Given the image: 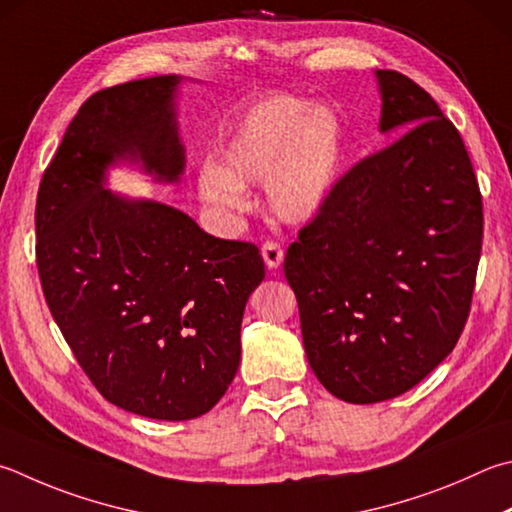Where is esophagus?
I'll return each instance as SVG.
<instances>
[{"mask_svg": "<svg viewBox=\"0 0 512 512\" xmlns=\"http://www.w3.org/2000/svg\"><path fill=\"white\" fill-rule=\"evenodd\" d=\"M262 255H264V262H266L268 268H277L284 259V250H282L280 244H277V241L268 239V241H264V246H262Z\"/></svg>", "mask_w": 512, "mask_h": 512, "instance_id": "esophagus-1", "label": "esophagus"}]
</instances>
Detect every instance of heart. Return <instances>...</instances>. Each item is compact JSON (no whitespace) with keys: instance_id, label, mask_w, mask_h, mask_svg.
I'll list each match as a JSON object with an SVG mask.
<instances>
[{"instance_id":"1","label":"heart","mask_w":512,"mask_h":512,"mask_svg":"<svg viewBox=\"0 0 512 512\" xmlns=\"http://www.w3.org/2000/svg\"><path fill=\"white\" fill-rule=\"evenodd\" d=\"M345 129L329 107L273 98L248 111L221 147V165L203 163L201 201L221 217L250 208L246 185L264 183L266 206L277 219H311L338 181Z\"/></svg>"}]
</instances>
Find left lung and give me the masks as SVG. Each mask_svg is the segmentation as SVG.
Returning <instances> with one entry per match:
<instances>
[{
	"label": "left lung",
	"mask_w": 512,
	"mask_h": 512,
	"mask_svg": "<svg viewBox=\"0 0 512 512\" xmlns=\"http://www.w3.org/2000/svg\"><path fill=\"white\" fill-rule=\"evenodd\" d=\"M376 78L380 132H406L340 176L284 259L313 374L358 405L405 394L454 349L483 239L459 129L403 73Z\"/></svg>",
	"instance_id": "1"
}]
</instances>
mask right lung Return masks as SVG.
Returning a JSON list of instances; mask_svg holds the SVG:
<instances>
[{
  "label": "right lung",
  "mask_w": 512,
  "mask_h": 512,
  "mask_svg": "<svg viewBox=\"0 0 512 512\" xmlns=\"http://www.w3.org/2000/svg\"><path fill=\"white\" fill-rule=\"evenodd\" d=\"M179 82L132 80L82 102L35 203L44 300L78 365L109 403L159 421L197 418L226 394L246 302L266 275L255 244L105 188L116 159L179 179Z\"/></svg>",
  "instance_id": "1"
}]
</instances>
